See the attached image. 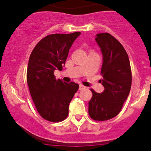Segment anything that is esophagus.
<instances>
[{"instance_id":"34e87169","label":"esophagus","mask_w":151,"mask_h":151,"mask_svg":"<svg viewBox=\"0 0 151 151\" xmlns=\"http://www.w3.org/2000/svg\"><path fill=\"white\" fill-rule=\"evenodd\" d=\"M85 88V87L84 86V85H79V90L80 91H82V90H84V89Z\"/></svg>"}]
</instances>
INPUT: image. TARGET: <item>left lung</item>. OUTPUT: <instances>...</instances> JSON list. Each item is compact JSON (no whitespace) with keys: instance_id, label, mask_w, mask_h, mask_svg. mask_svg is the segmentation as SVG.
<instances>
[{"instance_id":"left-lung-1","label":"left lung","mask_w":151,"mask_h":151,"mask_svg":"<svg viewBox=\"0 0 151 151\" xmlns=\"http://www.w3.org/2000/svg\"><path fill=\"white\" fill-rule=\"evenodd\" d=\"M95 40L103 55L101 82L104 91L99 94L91 89L88 113L94 120L106 121L118 115L127 99L132 79V69L125 48L113 35L99 33Z\"/></svg>"}]
</instances>
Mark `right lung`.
<instances>
[{
	"mask_svg": "<svg viewBox=\"0 0 151 151\" xmlns=\"http://www.w3.org/2000/svg\"><path fill=\"white\" fill-rule=\"evenodd\" d=\"M81 32L52 34L41 40L31 53L27 68V84L36 110L49 122L63 121L78 85L56 79L55 69L62 70L69 50Z\"/></svg>",
	"mask_w": 151,
	"mask_h": 151,
	"instance_id": "add662e5",
	"label": "right lung"
}]
</instances>
